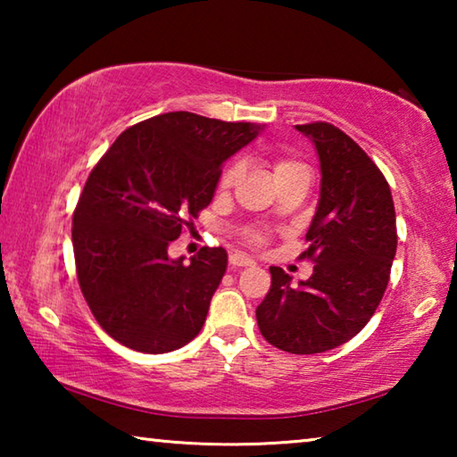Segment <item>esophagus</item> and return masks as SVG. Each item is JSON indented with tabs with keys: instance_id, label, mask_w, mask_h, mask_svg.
<instances>
[{
	"instance_id": "obj_1",
	"label": "esophagus",
	"mask_w": 457,
	"mask_h": 457,
	"mask_svg": "<svg viewBox=\"0 0 457 457\" xmlns=\"http://www.w3.org/2000/svg\"><path fill=\"white\" fill-rule=\"evenodd\" d=\"M253 264H256V262L244 256V253H231L229 256V266H234V268H244V266H253Z\"/></svg>"
}]
</instances>
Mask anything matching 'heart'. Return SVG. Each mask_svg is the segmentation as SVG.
<instances>
[{
  "label": "heart",
  "instance_id": "obj_1",
  "mask_svg": "<svg viewBox=\"0 0 457 457\" xmlns=\"http://www.w3.org/2000/svg\"><path fill=\"white\" fill-rule=\"evenodd\" d=\"M296 171H306V167L303 163H298V161H292V159H278L274 163V177H276V179H280V177H284V175L296 173ZM237 175H239V165L237 163L229 165L221 175L220 187H223V189L231 187L234 181L237 179ZM264 239L266 237H264V234H262V231H247V242H250V244L260 245V244H264Z\"/></svg>",
  "mask_w": 457,
  "mask_h": 457
}]
</instances>
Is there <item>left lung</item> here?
I'll use <instances>...</instances> for the list:
<instances>
[{
    "label": "left lung",
    "mask_w": 457,
    "mask_h": 457,
    "mask_svg": "<svg viewBox=\"0 0 457 457\" xmlns=\"http://www.w3.org/2000/svg\"><path fill=\"white\" fill-rule=\"evenodd\" d=\"M320 163V197L300 258L314 262L308 280L292 286L272 266V286L256 319L270 345L294 354L337 349L375 314L397 250L389 183L369 154L328 122L296 125Z\"/></svg>",
    "instance_id": "obj_1"
}]
</instances>
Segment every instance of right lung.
I'll use <instances>...</instances> for the list:
<instances>
[{"mask_svg":"<svg viewBox=\"0 0 457 457\" xmlns=\"http://www.w3.org/2000/svg\"><path fill=\"white\" fill-rule=\"evenodd\" d=\"M253 122L167 112L127 129L88 175L72 218L80 290L129 349H181L204 328L228 268L223 247L185 264L169 244L212 204L221 167L260 135Z\"/></svg>","mask_w":457,"mask_h":457,"instance_id":"right-lung-1","label":"right lung"}]
</instances>
